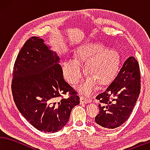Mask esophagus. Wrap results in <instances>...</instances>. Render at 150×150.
<instances>
[{"label": "esophagus", "instance_id": "1", "mask_svg": "<svg viewBox=\"0 0 150 150\" xmlns=\"http://www.w3.org/2000/svg\"><path fill=\"white\" fill-rule=\"evenodd\" d=\"M91 100L90 99L86 98L85 97L81 96L80 97V103L83 104V103H90Z\"/></svg>", "mask_w": 150, "mask_h": 150}]
</instances>
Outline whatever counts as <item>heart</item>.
Listing matches in <instances>:
<instances>
[{"instance_id":"obj_1","label":"heart","mask_w":150,"mask_h":150,"mask_svg":"<svg viewBox=\"0 0 150 150\" xmlns=\"http://www.w3.org/2000/svg\"><path fill=\"white\" fill-rule=\"evenodd\" d=\"M76 59L65 60L62 66L63 76L70 84H76L84 74V70L78 61L88 60L86 70L91 77L78 88L81 92L88 95L96 90L97 81L105 84L113 79L119 68L117 52L114 49H106L100 43H91L81 46L76 52Z\"/></svg>"}]
</instances>
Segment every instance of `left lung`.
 Here are the masks:
<instances>
[{
    "mask_svg": "<svg viewBox=\"0 0 150 150\" xmlns=\"http://www.w3.org/2000/svg\"><path fill=\"white\" fill-rule=\"evenodd\" d=\"M140 86L139 64L130 57L106 90L96 97L100 101L95 118L98 127L111 130L127 121L140 95Z\"/></svg>",
    "mask_w": 150,
    "mask_h": 150,
    "instance_id": "obj_1",
    "label": "left lung"
}]
</instances>
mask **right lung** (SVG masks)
<instances>
[{
  "mask_svg": "<svg viewBox=\"0 0 150 150\" xmlns=\"http://www.w3.org/2000/svg\"><path fill=\"white\" fill-rule=\"evenodd\" d=\"M43 42L38 37L25 42L13 68L11 89L25 119L41 132L53 133L67 125L80 98L64 80L59 57Z\"/></svg>",
  "mask_w": 150,
  "mask_h": 150,
  "instance_id": "obj_1",
  "label": "right lung"
}]
</instances>
